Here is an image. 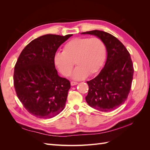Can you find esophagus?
Returning a JSON list of instances; mask_svg holds the SVG:
<instances>
[{
  "instance_id": "obj_1",
  "label": "esophagus",
  "mask_w": 150,
  "mask_h": 150,
  "mask_svg": "<svg viewBox=\"0 0 150 150\" xmlns=\"http://www.w3.org/2000/svg\"><path fill=\"white\" fill-rule=\"evenodd\" d=\"M78 84V83H77V82H74V81H71V85L72 86H75V85H77Z\"/></svg>"
}]
</instances>
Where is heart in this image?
<instances>
[{
  "label": "heart",
  "instance_id": "1",
  "mask_svg": "<svg viewBox=\"0 0 150 150\" xmlns=\"http://www.w3.org/2000/svg\"><path fill=\"white\" fill-rule=\"evenodd\" d=\"M106 46L98 38H78L69 40L61 52L54 56V64L64 76H69L74 66L77 65L72 74L75 80L84 79L100 69L105 60Z\"/></svg>",
  "mask_w": 150,
  "mask_h": 150
}]
</instances>
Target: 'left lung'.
<instances>
[{
	"label": "left lung",
	"instance_id": "left-lung-1",
	"mask_svg": "<svg viewBox=\"0 0 150 150\" xmlns=\"http://www.w3.org/2000/svg\"><path fill=\"white\" fill-rule=\"evenodd\" d=\"M81 34L96 36L104 42L107 58L96 78L87 81L88 94L86 101L97 110L107 112L120 106L126 100L133 78V65L128 50L115 36L98 30Z\"/></svg>",
	"mask_w": 150,
	"mask_h": 150
}]
</instances>
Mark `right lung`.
Instances as JSON below:
<instances>
[{
    "mask_svg": "<svg viewBox=\"0 0 150 150\" xmlns=\"http://www.w3.org/2000/svg\"><path fill=\"white\" fill-rule=\"evenodd\" d=\"M72 34H46L22 50L14 67L13 85L24 107L33 116L49 119L65 107L70 82L58 75L53 58Z\"/></svg>",
    "mask_w": 150,
    "mask_h": 150,
    "instance_id": "obj_1",
    "label": "right lung"
}]
</instances>
